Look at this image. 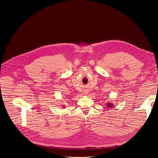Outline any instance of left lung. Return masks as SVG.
<instances>
[{
    "label": "left lung",
    "mask_w": 158,
    "mask_h": 158,
    "mask_svg": "<svg viewBox=\"0 0 158 158\" xmlns=\"http://www.w3.org/2000/svg\"><path fill=\"white\" fill-rule=\"evenodd\" d=\"M107 106L109 107H112V106H113V105H112V104H110V103H107Z\"/></svg>",
    "instance_id": "left-lung-1"
}]
</instances>
